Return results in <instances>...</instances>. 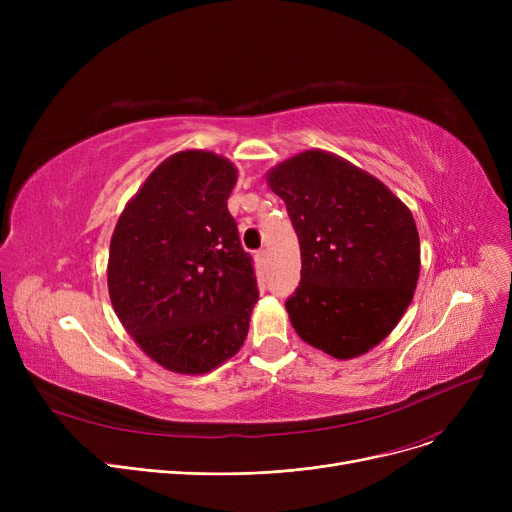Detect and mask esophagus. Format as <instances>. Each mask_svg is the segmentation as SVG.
Masks as SVG:
<instances>
[{"mask_svg":"<svg viewBox=\"0 0 512 512\" xmlns=\"http://www.w3.org/2000/svg\"><path fill=\"white\" fill-rule=\"evenodd\" d=\"M255 257H257V261H259V265H263V267L267 265V251H265V249L257 251V255H255Z\"/></svg>","mask_w":512,"mask_h":512,"instance_id":"obj_1","label":"esophagus"}]
</instances>
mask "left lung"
Here are the masks:
<instances>
[{
  "mask_svg": "<svg viewBox=\"0 0 512 512\" xmlns=\"http://www.w3.org/2000/svg\"><path fill=\"white\" fill-rule=\"evenodd\" d=\"M267 182L301 245V282L286 299L294 332L336 359L367 353L413 299L421 251L411 211L326 151L284 161Z\"/></svg>",
  "mask_w": 512,
  "mask_h": 512,
  "instance_id": "left-lung-1",
  "label": "left lung"
}]
</instances>
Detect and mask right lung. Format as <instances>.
<instances>
[{"mask_svg": "<svg viewBox=\"0 0 512 512\" xmlns=\"http://www.w3.org/2000/svg\"><path fill=\"white\" fill-rule=\"evenodd\" d=\"M236 168L180 151L151 172L116 224L107 288L143 351L178 373H207L236 355L259 299L228 197Z\"/></svg>", "mask_w": 512, "mask_h": 512, "instance_id": "add662e5", "label": "right lung"}]
</instances>
